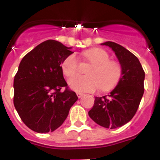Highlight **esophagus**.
I'll use <instances>...</instances> for the list:
<instances>
[{
  "label": "esophagus",
  "mask_w": 160,
  "mask_h": 160,
  "mask_svg": "<svg viewBox=\"0 0 160 160\" xmlns=\"http://www.w3.org/2000/svg\"><path fill=\"white\" fill-rule=\"evenodd\" d=\"M77 95H78V97L79 98H80L82 97L83 94H82V93H77Z\"/></svg>",
  "instance_id": "esophagus-1"
}]
</instances>
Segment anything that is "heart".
Segmentation results:
<instances>
[{
  "mask_svg": "<svg viewBox=\"0 0 160 160\" xmlns=\"http://www.w3.org/2000/svg\"><path fill=\"white\" fill-rule=\"evenodd\" d=\"M87 62L92 64L88 69V76L76 75L79 61L74 54H70L62 62V70L66 77H72L68 83L72 90L78 92H90L99 87L107 90L114 87L122 75V66L115 61L110 60V55L100 48L87 49L82 53Z\"/></svg>",
  "mask_w": 160,
  "mask_h": 160,
  "instance_id": "heart-1",
  "label": "heart"
}]
</instances>
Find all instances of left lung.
<instances>
[{"mask_svg":"<svg viewBox=\"0 0 160 160\" xmlns=\"http://www.w3.org/2000/svg\"><path fill=\"white\" fill-rule=\"evenodd\" d=\"M112 49L122 66V76L111 93L95 97L88 112L91 119L103 128L115 129L134 117L144 93L145 73L136 56L112 42L102 43Z\"/></svg>","mask_w":160,"mask_h":160,"instance_id":"obj_1","label":"left lung"}]
</instances>
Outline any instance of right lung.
Here are the masks:
<instances>
[{
  "mask_svg": "<svg viewBox=\"0 0 160 160\" xmlns=\"http://www.w3.org/2000/svg\"><path fill=\"white\" fill-rule=\"evenodd\" d=\"M70 49L58 41L47 40L29 52L20 63L13 81V104L21 119L32 131H55L78 100L75 92L68 88L61 66L73 53Z\"/></svg>",
  "mask_w": 160,
  "mask_h": 160,
  "instance_id": "1",
  "label": "right lung"
}]
</instances>
